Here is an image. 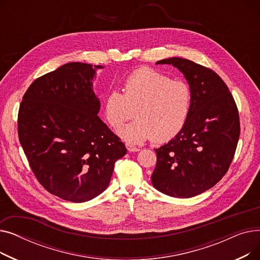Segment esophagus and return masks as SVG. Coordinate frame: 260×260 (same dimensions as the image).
Returning a JSON list of instances; mask_svg holds the SVG:
<instances>
[{"label":"esophagus","mask_w":260,"mask_h":260,"mask_svg":"<svg viewBox=\"0 0 260 260\" xmlns=\"http://www.w3.org/2000/svg\"><path fill=\"white\" fill-rule=\"evenodd\" d=\"M126 148H127L128 152H139V148L138 147H136V146L129 144V143L126 144Z\"/></svg>","instance_id":"obj_1"}]
</instances>
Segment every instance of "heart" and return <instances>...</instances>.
I'll use <instances>...</instances> for the list:
<instances>
[{
	"label": "heart",
	"mask_w": 260,
	"mask_h": 260,
	"mask_svg": "<svg viewBox=\"0 0 260 260\" xmlns=\"http://www.w3.org/2000/svg\"><path fill=\"white\" fill-rule=\"evenodd\" d=\"M192 105V90L183 81L172 80L154 68L140 67L123 81V93L108 91L104 99V115L108 124L120 127L133 116L137 117L118 131L128 143L153 138L166 142L185 125Z\"/></svg>",
	"instance_id": "1"
}]
</instances>
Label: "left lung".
Returning <instances> with one entry per match:
<instances>
[{
  "instance_id": "obj_1",
  "label": "left lung",
  "mask_w": 260,
  "mask_h": 260,
  "mask_svg": "<svg viewBox=\"0 0 260 260\" xmlns=\"http://www.w3.org/2000/svg\"><path fill=\"white\" fill-rule=\"evenodd\" d=\"M172 64L192 90L185 125L168 144L155 148L153 185L163 194L189 198L213 187L226 174L240 135L238 108L223 80L211 68L182 58Z\"/></svg>"
}]
</instances>
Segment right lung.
Masks as SVG:
<instances>
[{
  "instance_id": "obj_1",
  "label": "right lung",
  "mask_w": 260,
  "mask_h": 260,
  "mask_svg": "<svg viewBox=\"0 0 260 260\" xmlns=\"http://www.w3.org/2000/svg\"><path fill=\"white\" fill-rule=\"evenodd\" d=\"M94 73L90 64L73 62L36 79L18 114L19 140L37 180L50 194L78 203L103 192L115 162L126 154L97 116Z\"/></svg>"
}]
</instances>
